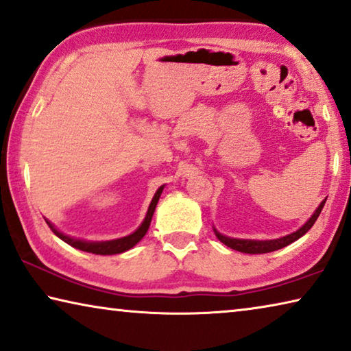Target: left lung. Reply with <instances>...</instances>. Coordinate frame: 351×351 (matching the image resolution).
<instances>
[{
	"mask_svg": "<svg viewBox=\"0 0 351 351\" xmlns=\"http://www.w3.org/2000/svg\"><path fill=\"white\" fill-rule=\"evenodd\" d=\"M325 202H326V199H324V202L319 204V208L314 210V214L309 217L308 221H306L303 226H300L297 231H293L287 236H282L280 239H270V241H254V239H234V237H228L225 234H221L220 231H217L215 226H214V232H215L217 239H219L221 243H225L226 247H230L232 250H237V252H241V253H248V254L270 253V252H275V250L285 248V247L289 245V243L295 242V241H298L300 237L304 236L306 232H308L311 228H313V225L315 223L317 217L320 215L322 209H324Z\"/></svg>",
	"mask_w": 351,
	"mask_h": 351,
	"instance_id": "obj_1",
	"label": "left lung"
}]
</instances>
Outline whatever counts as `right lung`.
Returning a JSON list of instances; mask_svg holds the SVG:
<instances>
[{
	"label": "right lung",
	"instance_id": "obj_1",
	"mask_svg": "<svg viewBox=\"0 0 351 351\" xmlns=\"http://www.w3.org/2000/svg\"><path fill=\"white\" fill-rule=\"evenodd\" d=\"M164 186H160L158 191H156L154 197L152 199V203L148 206V210H147V215L143 221L141 223V226L137 228L134 232H131V234H128L125 237H120V239H112V241H101V242H93V241H86V239H76V237H71L69 234H64L62 231H59L58 228H56L51 221H48L45 219V221L48 223V226L51 228V231L54 232L56 236L59 239H62L65 243H69V245L75 247L77 250H82V252H87V253H93V254H119V253H123L126 250H130L142 241V237L147 234L149 223H152V219H153V214H154V209H156V204H158L159 198H160V193L164 191Z\"/></svg>",
	"mask_w": 351,
	"mask_h": 351
}]
</instances>
